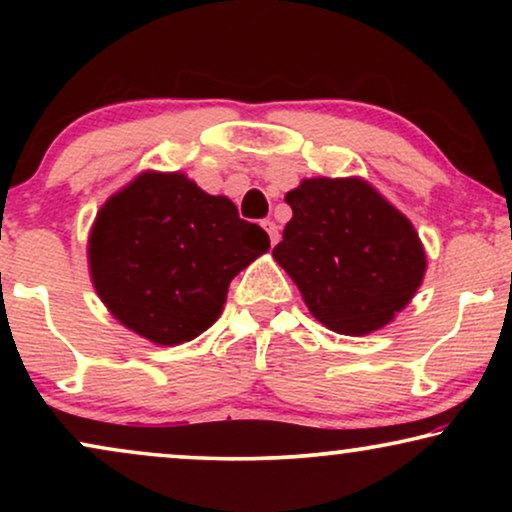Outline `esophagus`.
<instances>
[{"label": "esophagus", "instance_id": "obj_1", "mask_svg": "<svg viewBox=\"0 0 512 512\" xmlns=\"http://www.w3.org/2000/svg\"><path fill=\"white\" fill-rule=\"evenodd\" d=\"M261 226L265 228V233L270 235V242L277 244V242H279V226H277V223L270 221V219H265V221L261 223Z\"/></svg>", "mask_w": 512, "mask_h": 512}]
</instances>
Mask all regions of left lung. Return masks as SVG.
Returning a JSON list of instances; mask_svg holds the SVG:
<instances>
[{
  "instance_id": "left-lung-1",
  "label": "left lung",
  "mask_w": 512,
  "mask_h": 512,
  "mask_svg": "<svg viewBox=\"0 0 512 512\" xmlns=\"http://www.w3.org/2000/svg\"><path fill=\"white\" fill-rule=\"evenodd\" d=\"M272 249L312 317L340 335L380 331L415 298L424 244L405 214L361 177L303 179Z\"/></svg>"
}]
</instances>
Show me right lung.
<instances>
[{
    "label": "right lung",
    "instance_id": "add662e5",
    "mask_svg": "<svg viewBox=\"0 0 512 512\" xmlns=\"http://www.w3.org/2000/svg\"><path fill=\"white\" fill-rule=\"evenodd\" d=\"M270 249L261 226L184 172L137 174L88 237V268L111 317L153 345H181L219 319L237 272Z\"/></svg>",
    "mask_w": 512,
    "mask_h": 512
}]
</instances>
